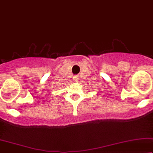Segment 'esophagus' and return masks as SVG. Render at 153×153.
Returning a JSON list of instances; mask_svg holds the SVG:
<instances>
[{
	"mask_svg": "<svg viewBox=\"0 0 153 153\" xmlns=\"http://www.w3.org/2000/svg\"><path fill=\"white\" fill-rule=\"evenodd\" d=\"M78 76H75V78H73V80L75 81V82H77V81L78 80Z\"/></svg>",
	"mask_w": 153,
	"mask_h": 153,
	"instance_id": "esophagus-1",
	"label": "esophagus"
}]
</instances>
